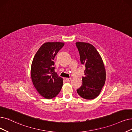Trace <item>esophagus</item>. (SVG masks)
Listing matches in <instances>:
<instances>
[{"label": "esophagus", "mask_w": 132, "mask_h": 132, "mask_svg": "<svg viewBox=\"0 0 132 132\" xmlns=\"http://www.w3.org/2000/svg\"><path fill=\"white\" fill-rule=\"evenodd\" d=\"M71 80V78H66V81H70Z\"/></svg>", "instance_id": "esophagus-1"}]
</instances>
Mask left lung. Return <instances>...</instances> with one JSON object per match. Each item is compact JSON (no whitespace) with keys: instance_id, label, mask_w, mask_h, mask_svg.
<instances>
[{"instance_id":"1","label":"left lung","mask_w":132,"mask_h":132,"mask_svg":"<svg viewBox=\"0 0 132 132\" xmlns=\"http://www.w3.org/2000/svg\"><path fill=\"white\" fill-rule=\"evenodd\" d=\"M76 44L80 62L85 67V77L82 78V85L77 92L85 100L94 99L100 95L105 84L106 72L103 60L93 45L82 42Z\"/></svg>"}]
</instances>
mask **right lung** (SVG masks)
I'll return each mask as SVG.
<instances>
[{
	"instance_id": "obj_1",
	"label": "right lung",
	"mask_w": 132,
	"mask_h": 132,
	"mask_svg": "<svg viewBox=\"0 0 132 132\" xmlns=\"http://www.w3.org/2000/svg\"><path fill=\"white\" fill-rule=\"evenodd\" d=\"M63 46V42H46L39 48L32 61L30 75L33 85L46 99L56 96L62 88L63 79L55 72L53 60Z\"/></svg>"
}]
</instances>
